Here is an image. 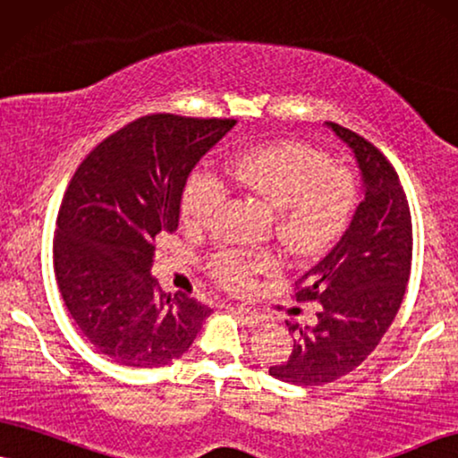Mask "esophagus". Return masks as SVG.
Listing matches in <instances>:
<instances>
[{
	"label": "esophagus",
	"mask_w": 458,
	"mask_h": 458,
	"mask_svg": "<svg viewBox=\"0 0 458 458\" xmlns=\"http://www.w3.org/2000/svg\"><path fill=\"white\" fill-rule=\"evenodd\" d=\"M233 312L236 317H239L241 321H245L247 326H258L259 321L264 319L262 312L253 310V309H247V306H233Z\"/></svg>",
	"instance_id": "34e87169"
}]
</instances>
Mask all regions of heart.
Wrapping results in <instances>:
<instances>
[{"instance_id": "obj_1", "label": "heart", "mask_w": 458, "mask_h": 458, "mask_svg": "<svg viewBox=\"0 0 458 458\" xmlns=\"http://www.w3.org/2000/svg\"><path fill=\"white\" fill-rule=\"evenodd\" d=\"M225 182L276 209L275 230L293 253H315L343 234L357 205V179L349 166L304 143H272L242 149L224 160ZM225 200V186L211 171L188 177L179 199L183 222L205 228ZM275 268L266 253L222 251L213 258L219 281L245 287L256 275Z\"/></svg>"}]
</instances>
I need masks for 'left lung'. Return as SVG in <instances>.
I'll return each mask as SVG.
<instances>
[{
  "instance_id": "obj_1",
  "label": "left lung",
  "mask_w": 458,
  "mask_h": 458,
  "mask_svg": "<svg viewBox=\"0 0 458 458\" xmlns=\"http://www.w3.org/2000/svg\"><path fill=\"white\" fill-rule=\"evenodd\" d=\"M326 124L355 154L363 200L343 239L296 283L298 302L321 309L315 326L285 321L293 351L268 372L302 386L334 383L378 346L402 306L412 266V217L395 169L357 132Z\"/></svg>"
}]
</instances>
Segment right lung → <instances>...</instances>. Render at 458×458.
Returning a JSON list of instances; mask_svg holds the SVG:
<instances>
[{"label": "right lung", "mask_w": 458, "mask_h": 458, "mask_svg": "<svg viewBox=\"0 0 458 458\" xmlns=\"http://www.w3.org/2000/svg\"><path fill=\"white\" fill-rule=\"evenodd\" d=\"M233 118L152 114L82 160L63 196L55 275L69 315L95 349L126 368H162L192 346L211 309L162 292L156 242L179 225V199Z\"/></svg>", "instance_id": "add662e5"}]
</instances>
